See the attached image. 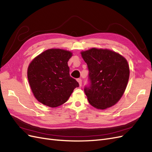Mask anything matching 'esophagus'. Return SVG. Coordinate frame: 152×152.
I'll return each instance as SVG.
<instances>
[{
	"instance_id": "34e87169",
	"label": "esophagus",
	"mask_w": 152,
	"mask_h": 152,
	"mask_svg": "<svg viewBox=\"0 0 152 152\" xmlns=\"http://www.w3.org/2000/svg\"><path fill=\"white\" fill-rule=\"evenodd\" d=\"M77 82H79V86L80 87V86H82V80H81L80 79H77Z\"/></svg>"
}]
</instances>
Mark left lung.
Instances as JSON below:
<instances>
[{
	"instance_id": "8db88e82",
	"label": "left lung",
	"mask_w": 152,
	"mask_h": 152,
	"mask_svg": "<svg viewBox=\"0 0 152 152\" xmlns=\"http://www.w3.org/2000/svg\"><path fill=\"white\" fill-rule=\"evenodd\" d=\"M81 55L89 70L90 86L84 92L89 103L104 110L122 98L129 78V66L122 55L107 49L91 48Z\"/></svg>"
}]
</instances>
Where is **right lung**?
Instances as JSON below:
<instances>
[{"instance_id": "right-lung-1", "label": "right lung", "mask_w": 152, "mask_h": 152, "mask_svg": "<svg viewBox=\"0 0 152 152\" xmlns=\"http://www.w3.org/2000/svg\"><path fill=\"white\" fill-rule=\"evenodd\" d=\"M72 56L68 50L50 49L31 61L27 76L32 93L40 103L51 108L59 107L79 86L70 75L68 61Z\"/></svg>"}]
</instances>
